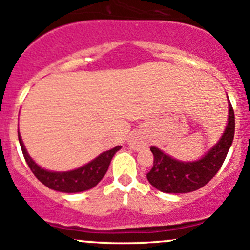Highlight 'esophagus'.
Wrapping results in <instances>:
<instances>
[{
    "instance_id": "obj_1",
    "label": "esophagus",
    "mask_w": 250,
    "mask_h": 250,
    "mask_svg": "<svg viewBox=\"0 0 250 250\" xmlns=\"http://www.w3.org/2000/svg\"><path fill=\"white\" fill-rule=\"evenodd\" d=\"M128 145H129L132 150L140 151L146 146V140L144 139V137L140 133H134V134L130 135L129 140H128Z\"/></svg>"
}]
</instances>
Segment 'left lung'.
I'll return each instance as SVG.
<instances>
[{
	"label": "left lung",
	"mask_w": 250,
	"mask_h": 250,
	"mask_svg": "<svg viewBox=\"0 0 250 250\" xmlns=\"http://www.w3.org/2000/svg\"><path fill=\"white\" fill-rule=\"evenodd\" d=\"M234 135V112L229 99L228 125L218 143L202 158L184 162L170 157L158 147L151 146L153 167L147 174L148 183L166 193H188L203 188L219 172L232 145Z\"/></svg>",
	"instance_id": "8db88e82"
}]
</instances>
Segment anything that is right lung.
<instances>
[{"label":"right lung","mask_w":250,"mask_h":250,"mask_svg":"<svg viewBox=\"0 0 250 250\" xmlns=\"http://www.w3.org/2000/svg\"><path fill=\"white\" fill-rule=\"evenodd\" d=\"M18 138H19L20 147H21L25 161L35 176L47 188L65 193L82 192V191L90 190L97 186L109 169L110 162L115 153L122 147V146H116L109 151H105L100 153L97 158L77 169L69 170V172H52V170L40 167L27 153L19 133H18Z\"/></svg>","instance_id":"right-lung-1"}]
</instances>
